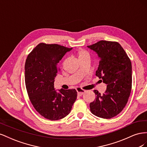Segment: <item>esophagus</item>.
<instances>
[{
  "instance_id": "34e87169",
  "label": "esophagus",
  "mask_w": 147,
  "mask_h": 147,
  "mask_svg": "<svg viewBox=\"0 0 147 147\" xmlns=\"http://www.w3.org/2000/svg\"><path fill=\"white\" fill-rule=\"evenodd\" d=\"M77 91L78 94L79 96H82L84 93V92H85V91L83 90H82V89H80V88H77Z\"/></svg>"
}]
</instances>
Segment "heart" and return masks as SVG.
<instances>
[{"label":"heart","instance_id":"b5f03b06","mask_svg":"<svg viewBox=\"0 0 147 147\" xmlns=\"http://www.w3.org/2000/svg\"><path fill=\"white\" fill-rule=\"evenodd\" d=\"M78 58H80V57H84V56H90V55H89V53L85 51V50H80L78 53Z\"/></svg>","mask_w":147,"mask_h":147}]
</instances>
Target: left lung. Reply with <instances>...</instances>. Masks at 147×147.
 <instances>
[{
	"instance_id": "8db88e82",
	"label": "left lung",
	"mask_w": 147,
	"mask_h": 147,
	"mask_svg": "<svg viewBox=\"0 0 147 147\" xmlns=\"http://www.w3.org/2000/svg\"><path fill=\"white\" fill-rule=\"evenodd\" d=\"M87 47L96 52L100 59L96 75L107 84L102 95L94 91L96 99L90 103L91 112L102 118H112L123 110L131 94V60L118 42L101 40Z\"/></svg>"
}]
</instances>
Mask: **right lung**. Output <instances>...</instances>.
<instances>
[{
    "label": "right lung",
    "mask_w": 147,
    "mask_h": 147,
    "mask_svg": "<svg viewBox=\"0 0 147 147\" xmlns=\"http://www.w3.org/2000/svg\"><path fill=\"white\" fill-rule=\"evenodd\" d=\"M72 50L57 44L39 43L28 55L25 63V83L31 103L42 117L58 120L70 112L76 100L75 89L54 87L58 69L57 64Z\"/></svg>",
    "instance_id": "right-lung-1"
}]
</instances>
